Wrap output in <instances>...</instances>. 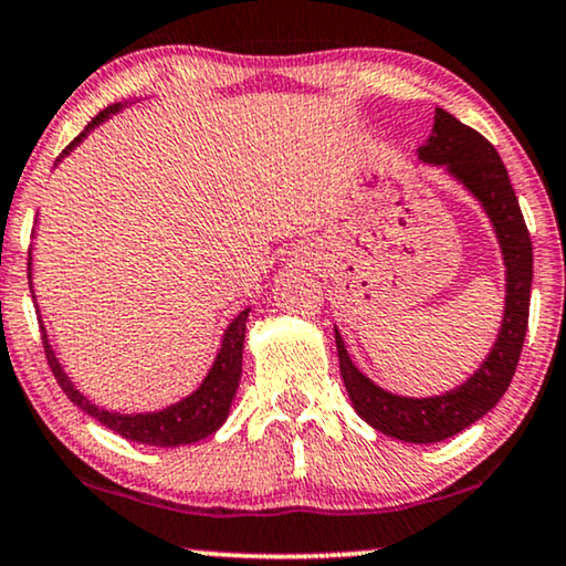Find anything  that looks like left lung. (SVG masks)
<instances>
[{
    "label": "left lung",
    "mask_w": 566,
    "mask_h": 566,
    "mask_svg": "<svg viewBox=\"0 0 566 566\" xmlns=\"http://www.w3.org/2000/svg\"><path fill=\"white\" fill-rule=\"evenodd\" d=\"M416 155L426 166L444 168L447 176H452L480 203L493 224L505 265V308L497 339L462 385L426 398H408L380 388L352 363L337 326L334 339L344 388L359 419L408 444H433L457 437L467 426L480 421L505 396L528 329L534 248L501 155L480 133L462 125L449 112L437 109L429 140Z\"/></svg>",
    "instance_id": "8db88e82"
}]
</instances>
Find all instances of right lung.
Segmentation results:
<instances>
[{
    "instance_id": "add662e5",
    "label": "right lung",
    "mask_w": 566,
    "mask_h": 566,
    "mask_svg": "<svg viewBox=\"0 0 566 566\" xmlns=\"http://www.w3.org/2000/svg\"><path fill=\"white\" fill-rule=\"evenodd\" d=\"M127 104L133 102H119V104H109L104 112L96 114V117L88 122L84 133H81L76 140H73L65 150L61 153V158L55 160V166L71 155L76 147L86 140L88 133H94L96 127L106 122L114 114L125 109ZM35 234V232H32ZM28 281H30V293L32 301H35V311H38V322H40V332H43V347H45V357L48 365L55 375V380L63 388L65 396L71 398L73 406H78L81 411L92 416L94 421H99L106 429L119 433L129 441H137V444H147V447H184V444H193V441H201L211 437V433L222 429V423L227 421L229 408H232V400L237 396V388H240V375H242V352H244V334H248V316H250V306L240 311L222 334V344H219V352L211 363L207 378L199 382V388L193 392H188L186 398L176 400L160 411H145V413H119V411H109V408L96 406L94 400H88L84 392H81L73 380L65 375L61 359L55 357V349L51 339H48V329L43 324V316H40V306L35 298V291H32V255L28 263Z\"/></svg>"
}]
</instances>
